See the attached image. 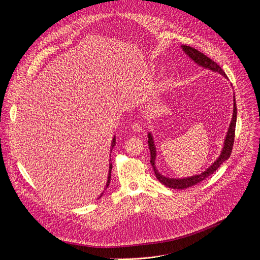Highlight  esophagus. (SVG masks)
<instances>
[{"label":"esophagus","mask_w":260,"mask_h":260,"mask_svg":"<svg viewBox=\"0 0 260 260\" xmlns=\"http://www.w3.org/2000/svg\"><path fill=\"white\" fill-rule=\"evenodd\" d=\"M132 129H133L135 133H140V132H142L143 127H142V125L139 124V123H134V124L132 125Z\"/></svg>","instance_id":"34e87169"}]
</instances>
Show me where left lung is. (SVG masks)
Returning a JSON list of instances; mask_svg holds the SVG:
<instances>
[{
	"instance_id": "8db88e82",
	"label": "left lung",
	"mask_w": 260,
	"mask_h": 260,
	"mask_svg": "<svg viewBox=\"0 0 260 260\" xmlns=\"http://www.w3.org/2000/svg\"><path fill=\"white\" fill-rule=\"evenodd\" d=\"M182 50L185 52V54H187V56H189V58H191L197 64L205 68V69H209L213 72H218L219 74H221L222 76L228 79V76L225 75L224 71L222 70L215 61H213L211 58H209L208 56H206L204 53L200 52L199 50L190 47V46H186V45H181ZM235 94V93H234ZM236 123H237V105H236V99L234 95V111H233V118L230 124V127L228 129L226 133V137L224 139V143H223V148H222L221 153L218 156V158L206 170L204 171L202 174L200 175H194L191 177H187V178H169L164 176L162 174H160L158 172V170L156 169L155 166V160H156V147L154 144V140H153V136L151 133H148V146H149L150 149V162L153 167L155 176L157 178V180L162 183L164 185H166L167 187L169 188H173V189H184V188H188L193 186V185L202 182L203 180H205L206 178H208L209 176H211L214 172H216V170L223 164L225 160H228L232 154V150H233V146H234V142H235V131H236Z\"/></svg>"
}]
</instances>
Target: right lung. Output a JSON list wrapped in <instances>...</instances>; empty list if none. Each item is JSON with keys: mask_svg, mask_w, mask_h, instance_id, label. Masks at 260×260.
<instances>
[{"mask_svg": "<svg viewBox=\"0 0 260 260\" xmlns=\"http://www.w3.org/2000/svg\"><path fill=\"white\" fill-rule=\"evenodd\" d=\"M115 144H116V137L114 136V137H113V139H112V142H111V148H110V151H111V152H112V149H113V147L115 146ZM110 157H111V154H110ZM111 170H112V162H111V158H110V164H109V173H108V180H107V183H106L105 190L108 188L109 184H110V180H111ZM103 193H104V191L101 193V196L99 197V199L103 196Z\"/></svg>", "mask_w": 260, "mask_h": 260, "instance_id": "1", "label": "right lung"}]
</instances>
